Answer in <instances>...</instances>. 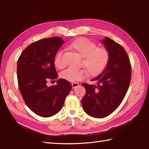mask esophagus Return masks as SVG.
<instances>
[{"label":"esophagus","instance_id":"1","mask_svg":"<svg viewBox=\"0 0 149 149\" xmlns=\"http://www.w3.org/2000/svg\"><path fill=\"white\" fill-rule=\"evenodd\" d=\"M79 86V84L78 83H73L72 84V88H76V87H77Z\"/></svg>","mask_w":149,"mask_h":149}]
</instances>
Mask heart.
<instances>
[{
    "mask_svg": "<svg viewBox=\"0 0 149 149\" xmlns=\"http://www.w3.org/2000/svg\"><path fill=\"white\" fill-rule=\"evenodd\" d=\"M69 48L83 58L81 65L91 76H96L100 74L109 62L108 50L103 47H97L95 43L86 38H81L75 40L70 44ZM63 50H59L54 60L55 66L59 69H62L65 66L63 60ZM87 72L84 69L68 68L60 74V77L70 82L79 81L87 76Z\"/></svg>",
    "mask_w": 149,
    "mask_h": 149,
    "instance_id": "obj_1",
    "label": "heart"
}]
</instances>
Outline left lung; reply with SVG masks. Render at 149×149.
Here are the masks:
<instances>
[{"label":"left lung","instance_id":"8db88e82","mask_svg":"<svg viewBox=\"0 0 149 149\" xmlns=\"http://www.w3.org/2000/svg\"><path fill=\"white\" fill-rule=\"evenodd\" d=\"M102 42L109 51V62L102 73L91 80L96 85L82 84L86 89L83 108L88 115L99 118L109 115L120 106L131 77L130 60L123 47L107 37Z\"/></svg>","mask_w":149,"mask_h":149}]
</instances>
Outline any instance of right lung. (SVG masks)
<instances>
[{"mask_svg":"<svg viewBox=\"0 0 149 149\" xmlns=\"http://www.w3.org/2000/svg\"><path fill=\"white\" fill-rule=\"evenodd\" d=\"M63 43L59 37L42 39L27 46L18 59L20 93L29 108L40 116L58 113L72 89L71 84L63 79L57 80L56 85H47L49 80L58 77L54 60Z\"/></svg>","mask_w":149,"mask_h":149,"instance_id":"right-lung-1","label":"right lung"}]
</instances>
